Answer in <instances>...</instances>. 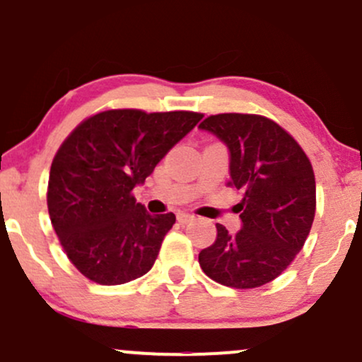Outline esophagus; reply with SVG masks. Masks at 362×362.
Wrapping results in <instances>:
<instances>
[{"mask_svg":"<svg viewBox=\"0 0 362 362\" xmlns=\"http://www.w3.org/2000/svg\"><path fill=\"white\" fill-rule=\"evenodd\" d=\"M177 220H178V223H182V226H185V223L192 222L194 216L189 215V213H180V215L177 216Z\"/></svg>","mask_w":362,"mask_h":362,"instance_id":"34e87169","label":"esophagus"}]
</instances>
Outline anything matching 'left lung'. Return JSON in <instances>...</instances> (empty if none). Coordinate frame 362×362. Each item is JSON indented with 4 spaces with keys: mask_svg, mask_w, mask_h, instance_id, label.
<instances>
[{
    "mask_svg": "<svg viewBox=\"0 0 362 362\" xmlns=\"http://www.w3.org/2000/svg\"><path fill=\"white\" fill-rule=\"evenodd\" d=\"M229 151V185L243 192L241 229L216 223L199 253L208 277L246 290L271 283L303 248L315 215V178L302 147L279 124L255 114H216L199 124Z\"/></svg>",
    "mask_w": 362,
    "mask_h": 362,
    "instance_id": "obj_1",
    "label": "left lung"
}]
</instances>
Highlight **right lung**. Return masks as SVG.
<instances>
[{
  "instance_id": "right-lung-1",
  "label": "right lung",
  "mask_w": 362,
  "mask_h": 362,
  "mask_svg": "<svg viewBox=\"0 0 362 362\" xmlns=\"http://www.w3.org/2000/svg\"><path fill=\"white\" fill-rule=\"evenodd\" d=\"M201 119L203 114L187 111H105L83 121L60 146L48 213L83 276L114 286L151 271L175 215H149L132 191Z\"/></svg>"
}]
</instances>
